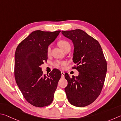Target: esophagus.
Instances as JSON below:
<instances>
[{
  "label": "esophagus",
  "mask_w": 121,
  "mask_h": 121,
  "mask_svg": "<svg viewBox=\"0 0 121 121\" xmlns=\"http://www.w3.org/2000/svg\"><path fill=\"white\" fill-rule=\"evenodd\" d=\"M61 74H62V77H64V75H65V73L64 72L62 71V72H61Z\"/></svg>",
  "instance_id": "1"
}]
</instances>
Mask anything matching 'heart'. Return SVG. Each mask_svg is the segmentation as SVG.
<instances>
[{
  "mask_svg": "<svg viewBox=\"0 0 121 121\" xmlns=\"http://www.w3.org/2000/svg\"><path fill=\"white\" fill-rule=\"evenodd\" d=\"M58 45L59 46V47L64 51V52L65 50L67 49L71 48L70 44L69 43V42L68 41H66V40H60V41H59L58 42ZM47 52V54L48 55H49L50 54L51 47L50 46H49L48 47ZM66 64V62H64V61L57 60L54 63V66L56 67H62L63 66H65Z\"/></svg>",
  "mask_w": 121,
  "mask_h": 121,
  "instance_id": "b5f03b06",
  "label": "heart"
}]
</instances>
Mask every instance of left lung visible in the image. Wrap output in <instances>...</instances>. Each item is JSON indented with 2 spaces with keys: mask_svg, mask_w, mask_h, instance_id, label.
<instances>
[{
  "mask_svg": "<svg viewBox=\"0 0 121 121\" xmlns=\"http://www.w3.org/2000/svg\"><path fill=\"white\" fill-rule=\"evenodd\" d=\"M62 35L70 39L74 46V67L78 77L71 78L66 73L68 84L65 91L68 100L77 107L91 104L100 95L107 72V63L98 41L80 29L62 31Z\"/></svg>",
  "mask_w": 121,
  "mask_h": 121,
  "instance_id": "1",
  "label": "left lung"
}]
</instances>
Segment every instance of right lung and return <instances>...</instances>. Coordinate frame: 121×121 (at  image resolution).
I'll use <instances>...</instances> for the list:
<instances>
[{
	"mask_svg": "<svg viewBox=\"0 0 121 121\" xmlns=\"http://www.w3.org/2000/svg\"><path fill=\"white\" fill-rule=\"evenodd\" d=\"M60 32L33 31L16 49L14 74L16 83L25 99L34 106H47L53 100L61 72L54 69L46 76L40 66L48 58L49 45Z\"/></svg>",
	"mask_w": 121,
	"mask_h": 121,
	"instance_id": "1",
	"label": "right lung"
}]
</instances>
